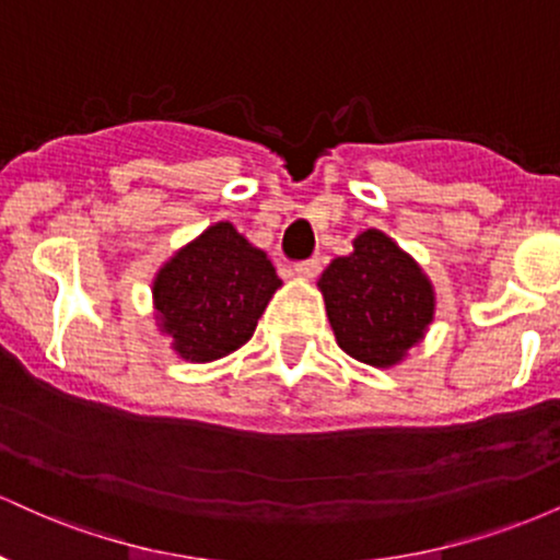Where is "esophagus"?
<instances>
[{
	"mask_svg": "<svg viewBox=\"0 0 560 560\" xmlns=\"http://www.w3.org/2000/svg\"><path fill=\"white\" fill-rule=\"evenodd\" d=\"M320 271V260L318 258H311V260H302L294 266V273L302 276V279H316Z\"/></svg>",
	"mask_w": 560,
	"mask_h": 560,
	"instance_id": "1",
	"label": "esophagus"
}]
</instances>
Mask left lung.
<instances>
[{
    "mask_svg": "<svg viewBox=\"0 0 560 560\" xmlns=\"http://www.w3.org/2000/svg\"><path fill=\"white\" fill-rule=\"evenodd\" d=\"M331 329L347 355L369 365L397 363L434 316L427 276L382 231H363L355 253L320 276Z\"/></svg>",
    "mask_w": 560,
    "mask_h": 560,
    "instance_id": "8db88e82",
    "label": "left lung"
}]
</instances>
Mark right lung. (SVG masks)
Instances as JSON below:
<instances>
[{
    "label": "right lung",
    "mask_w": 560,
    "mask_h": 560,
    "mask_svg": "<svg viewBox=\"0 0 560 560\" xmlns=\"http://www.w3.org/2000/svg\"><path fill=\"white\" fill-rule=\"evenodd\" d=\"M279 284L262 249L231 223H215L158 273L155 307L173 350L208 363L253 337Z\"/></svg>",
    "instance_id": "1"
}]
</instances>
